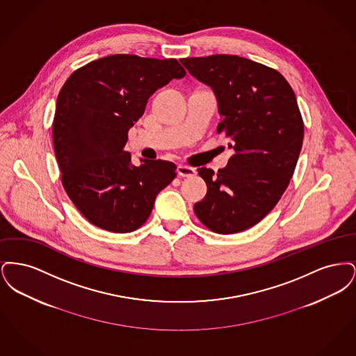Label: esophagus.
I'll list each match as a JSON object with an SVG mask.
<instances>
[{"mask_svg": "<svg viewBox=\"0 0 356 356\" xmlns=\"http://www.w3.org/2000/svg\"><path fill=\"white\" fill-rule=\"evenodd\" d=\"M177 173L181 177H192L196 173V170L191 168V167H186V165H179L177 167Z\"/></svg>", "mask_w": 356, "mask_h": 356, "instance_id": "obj_1", "label": "esophagus"}]
</instances>
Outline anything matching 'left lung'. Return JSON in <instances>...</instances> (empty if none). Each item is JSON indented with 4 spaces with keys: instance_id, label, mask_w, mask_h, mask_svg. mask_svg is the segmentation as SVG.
<instances>
[{
    "instance_id": "1",
    "label": "left lung",
    "mask_w": 356,
    "mask_h": 356,
    "mask_svg": "<svg viewBox=\"0 0 356 356\" xmlns=\"http://www.w3.org/2000/svg\"><path fill=\"white\" fill-rule=\"evenodd\" d=\"M191 76L208 85L234 154L227 168H200L208 191L195 213L211 231H245L280 200L303 144V120L295 93L275 69L229 54L183 58Z\"/></svg>"
}]
</instances>
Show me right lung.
Wrapping results in <instances>:
<instances>
[{"label": "right lung", "mask_w": 356, "mask_h": 356, "mask_svg": "<svg viewBox=\"0 0 356 356\" xmlns=\"http://www.w3.org/2000/svg\"><path fill=\"white\" fill-rule=\"evenodd\" d=\"M186 74L175 58L115 54L77 69L61 88L53 120L56 159L70 200L93 225L135 231L176 177L170 161L140 159L136 167L124 147L148 99Z\"/></svg>", "instance_id": "add662e5"}]
</instances>
